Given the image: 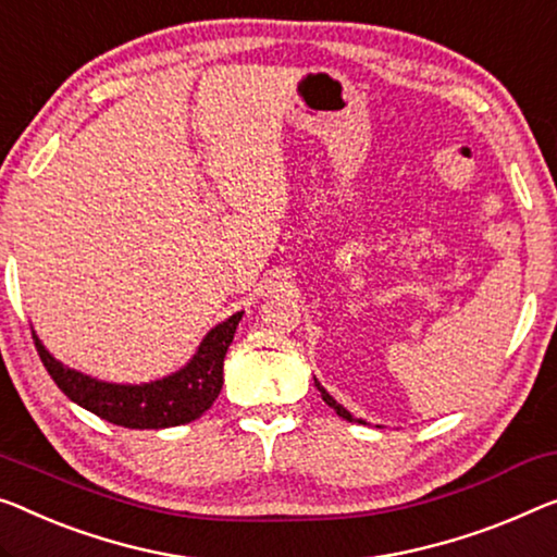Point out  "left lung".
<instances>
[{
  "instance_id": "left-lung-1",
  "label": "left lung",
  "mask_w": 557,
  "mask_h": 557,
  "mask_svg": "<svg viewBox=\"0 0 557 557\" xmlns=\"http://www.w3.org/2000/svg\"><path fill=\"white\" fill-rule=\"evenodd\" d=\"M314 385H318V389H320V395H322V400H325V403L330 405V408H332V410H335V412L339 414V418H345V420H350V422H352V420H358V418H352V414H350V412H347V410L343 408V405H339V403L335 400V397H332V395L327 393V389H325V387H322V385L318 383V380H314ZM358 422H362V420H358Z\"/></svg>"
}]
</instances>
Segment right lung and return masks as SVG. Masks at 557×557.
<instances>
[{
    "label": "right lung",
    "instance_id": "1",
    "mask_svg": "<svg viewBox=\"0 0 557 557\" xmlns=\"http://www.w3.org/2000/svg\"><path fill=\"white\" fill-rule=\"evenodd\" d=\"M239 320H243V312H235L225 322L214 325L185 368L143 385H117L82 375V372L54 360L41 345L37 332H32V337H35L39 360L45 362L57 387L72 403L95 412L97 418L112 422V425L160 430L185 425V422L197 420L205 410L212 408L222 389V364H225L227 347L235 337Z\"/></svg>",
    "mask_w": 557,
    "mask_h": 557
}]
</instances>
